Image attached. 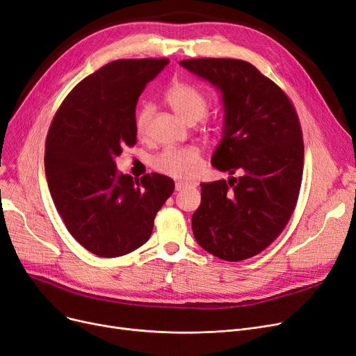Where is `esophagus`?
I'll use <instances>...</instances> for the list:
<instances>
[{
  "label": "esophagus",
  "instance_id": "esophagus-1",
  "mask_svg": "<svg viewBox=\"0 0 356 356\" xmlns=\"http://www.w3.org/2000/svg\"><path fill=\"white\" fill-rule=\"evenodd\" d=\"M191 185L189 183H185V181H176V185H175V188H176V191H183L185 188H189Z\"/></svg>",
  "mask_w": 356,
  "mask_h": 356
}]
</instances>
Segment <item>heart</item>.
Listing matches in <instances>:
<instances>
[{
	"instance_id": "obj_1",
	"label": "heart",
	"mask_w": 356,
	"mask_h": 356,
	"mask_svg": "<svg viewBox=\"0 0 356 356\" xmlns=\"http://www.w3.org/2000/svg\"><path fill=\"white\" fill-rule=\"evenodd\" d=\"M165 102L181 122L189 124L191 122H200L208 111V101L201 92L192 85L177 82L171 85L165 94ZM152 110L148 105L142 107L136 114V134L143 136L148 129ZM152 167L175 179L191 180L200 175L201 156L200 151L193 147L180 149H167L156 155L152 160Z\"/></svg>"
}]
</instances>
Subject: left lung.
I'll return each mask as SVG.
<instances>
[{"label":"left lung","instance_id":"8db88e82","mask_svg":"<svg viewBox=\"0 0 356 356\" xmlns=\"http://www.w3.org/2000/svg\"><path fill=\"white\" fill-rule=\"evenodd\" d=\"M179 64L218 90L222 131L211 164L230 175L227 180L201 183L193 236L217 258H251L282 233L298 201L304 140L296 111L284 92L251 63L198 58Z\"/></svg>","mask_w":356,"mask_h":356}]
</instances>
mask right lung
<instances>
[{"label":"right lung","mask_w":356,"mask_h":356,"mask_svg":"<svg viewBox=\"0 0 356 356\" xmlns=\"http://www.w3.org/2000/svg\"><path fill=\"white\" fill-rule=\"evenodd\" d=\"M168 60H115L65 97L48 130L45 176L57 213L89 252L115 258L149 239L175 181L123 175L115 158L136 143V104Z\"/></svg>","instance_id":"obj_1"}]
</instances>
